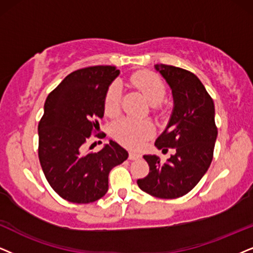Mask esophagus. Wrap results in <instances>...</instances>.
I'll return each instance as SVG.
<instances>
[{
    "instance_id": "obj_1",
    "label": "esophagus",
    "mask_w": 253,
    "mask_h": 253,
    "mask_svg": "<svg viewBox=\"0 0 253 253\" xmlns=\"http://www.w3.org/2000/svg\"><path fill=\"white\" fill-rule=\"evenodd\" d=\"M140 158H141V155L137 154V153L129 152V155H128V159H129V160H139Z\"/></svg>"
}]
</instances>
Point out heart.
Wrapping results in <instances>:
<instances>
[{
	"mask_svg": "<svg viewBox=\"0 0 253 253\" xmlns=\"http://www.w3.org/2000/svg\"><path fill=\"white\" fill-rule=\"evenodd\" d=\"M133 86L145 95L147 100L158 108L167 93V86L162 78L156 73L142 70L134 72L129 78ZM121 85L119 82H113L107 88L104 99V111L108 117L117 116L120 110ZM154 133V125L149 120H136L132 118H124L114 124L113 134L119 141L129 147H139L143 140Z\"/></svg>",
	"mask_w": 253,
	"mask_h": 253,
	"instance_id": "heart-1",
	"label": "heart"
}]
</instances>
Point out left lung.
I'll return each instance as SVG.
<instances>
[{
  "label": "left lung",
  "instance_id": "8db88e82",
  "mask_svg": "<svg viewBox=\"0 0 253 253\" xmlns=\"http://www.w3.org/2000/svg\"><path fill=\"white\" fill-rule=\"evenodd\" d=\"M170 86L174 108L170 120L155 141L159 149L175 148V154L162 162L156 155H143L149 174L137 185L158 198H177L200 182L212 161L217 137L212 98L193 72L176 66L158 64Z\"/></svg>",
  "mask_w": 253,
  "mask_h": 253
}]
</instances>
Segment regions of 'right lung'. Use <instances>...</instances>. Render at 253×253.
I'll list each match as a JSON object with an SVG mask.
<instances>
[{
    "mask_svg": "<svg viewBox=\"0 0 253 253\" xmlns=\"http://www.w3.org/2000/svg\"><path fill=\"white\" fill-rule=\"evenodd\" d=\"M119 73L110 65L77 70L44 104L38 124V158L51 188L69 202L91 203L103 197L112 168L128 158L127 150L112 140L97 153L84 152L87 139L99 130L105 94Z\"/></svg>",
    "mask_w": 253,
    "mask_h": 253,
    "instance_id": "add662e5",
    "label": "right lung"
}]
</instances>
